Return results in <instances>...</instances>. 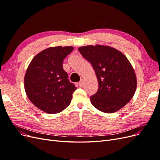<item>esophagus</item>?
<instances>
[{
    "mask_svg": "<svg viewBox=\"0 0 160 160\" xmlns=\"http://www.w3.org/2000/svg\"><path fill=\"white\" fill-rule=\"evenodd\" d=\"M83 84H84V81H83V79H81V80H80V81L79 82V83H78L79 86V87H82V86L83 85Z\"/></svg>",
    "mask_w": 160,
    "mask_h": 160,
    "instance_id": "esophagus-1",
    "label": "esophagus"
}]
</instances>
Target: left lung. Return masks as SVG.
I'll return each mask as SVG.
<instances>
[{
  "label": "left lung",
  "mask_w": 160,
  "mask_h": 160,
  "mask_svg": "<svg viewBox=\"0 0 160 160\" xmlns=\"http://www.w3.org/2000/svg\"><path fill=\"white\" fill-rule=\"evenodd\" d=\"M79 51L91 64L98 81V90L91 96L92 105L102 112L111 113L128 103L136 89L137 79L127 57L103 45L81 47Z\"/></svg>",
  "instance_id": "1"
}]
</instances>
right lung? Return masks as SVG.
Segmentation results:
<instances>
[{
  "instance_id": "right-lung-1",
  "label": "right lung",
  "mask_w": 160,
  "mask_h": 160,
  "mask_svg": "<svg viewBox=\"0 0 160 160\" xmlns=\"http://www.w3.org/2000/svg\"><path fill=\"white\" fill-rule=\"evenodd\" d=\"M72 47H50L33 58L25 76L28 98L37 108L48 113H57L69 105L76 87L62 69L65 58Z\"/></svg>"
}]
</instances>
